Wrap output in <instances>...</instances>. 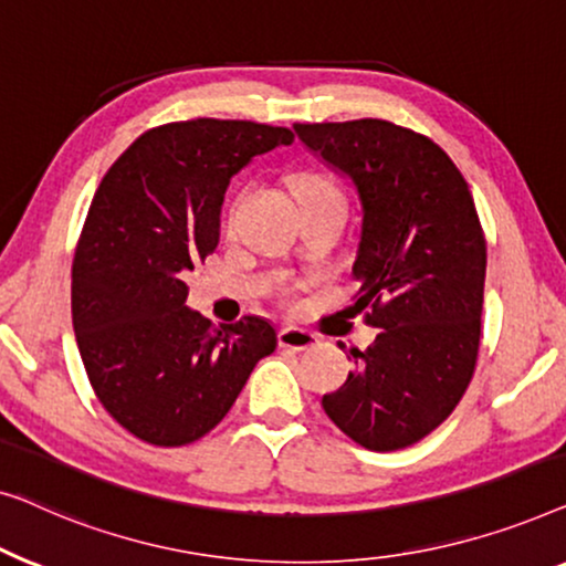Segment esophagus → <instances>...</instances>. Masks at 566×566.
Wrapping results in <instances>:
<instances>
[{"instance_id": "34e87169", "label": "esophagus", "mask_w": 566, "mask_h": 566, "mask_svg": "<svg viewBox=\"0 0 566 566\" xmlns=\"http://www.w3.org/2000/svg\"><path fill=\"white\" fill-rule=\"evenodd\" d=\"M280 346L282 348H292V352H307V348L317 346V338L313 333L302 331V328H282L280 331Z\"/></svg>"}]
</instances>
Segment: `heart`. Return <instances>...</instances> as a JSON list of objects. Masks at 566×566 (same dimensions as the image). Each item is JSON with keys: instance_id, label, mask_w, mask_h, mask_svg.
<instances>
[{"instance_id": "heart-1", "label": "heart", "mask_w": 566, "mask_h": 566, "mask_svg": "<svg viewBox=\"0 0 566 566\" xmlns=\"http://www.w3.org/2000/svg\"><path fill=\"white\" fill-rule=\"evenodd\" d=\"M292 189H294V195H297L300 205L323 202V200H344L336 189V185H331V181L323 177H315V174H302V177H294Z\"/></svg>"}]
</instances>
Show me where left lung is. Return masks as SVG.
I'll use <instances>...</instances> for the list:
<instances>
[{
    "label": "left lung",
    "instance_id": "1",
    "mask_svg": "<svg viewBox=\"0 0 566 566\" xmlns=\"http://www.w3.org/2000/svg\"><path fill=\"white\" fill-rule=\"evenodd\" d=\"M294 133L359 195L356 305L381 328L323 408L364 449H405L451 416L474 374L488 245L472 192L408 127L366 117Z\"/></svg>",
    "mask_w": 566,
    "mask_h": 566
}]
</instances>
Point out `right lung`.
<instances>
[{
	"label": "right lung",
	"mask_w": 566,
	"mask_h": 566,
	"mask_svg": "<svg viewBox=\"0 0 566 566\" xmlns=\"http://www.w3.org/2000/svg\"><path fill=\"white\" fill-rule=\"evenodd\" d=\"M292 130L197 117L143 133L105 174L78 238L71 315L86 377L135 439L185 446L226 418L274 325L214 328L187 307V274L218 249L226 189Z\"/></svg>",
	"instance_id": "obj_1"
}]
</instances>
